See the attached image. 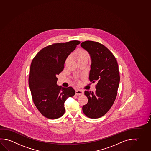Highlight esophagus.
Here are the masks:
<instances>
[{"label":"esophagus","mask_w":151,"mask_h":151,"mask_svg":"<svg viewBox=\"0 0 151 151\" xmlns=\"http://www.w3.org/2000/svg\"><path fill=\"white\" fill-rule=\"evenodd\" d=\"M83 94V92L82 91V90H77L76 91V95L80 96V95H82V94Z\"/></svg>","instance_id":"1"}]
</instances>
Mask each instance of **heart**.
<instances>
[{"instance_id": "1", "label": "heart", "mask_w": 151, "mask_h": 151, "mask_svg": "<svg viewBox=\"0 0 151 151\" xmlns=\"http://www.w3.org/2000/svg\"><path fill=\"white\" fill-rule=\"evenodd\" d=\"M74 57L75 59L78 62H80L82 60H88L89 59V55L88 53L86 51L83 49H80L77 51V52L74 53ZM69 60L70 57H68L65 60V63H67Z\"/></svg>"}]
</instances>
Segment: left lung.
I'll return each mask as SVG.
<instances>
[{
  "label": "left lung",
  "instance_id": "obj_1",
  "mask_svg": "<svg viewBox=\"0 0 151 151\" xmlns=\"http://www.w3.org/2000/svg\"><path fill=\"white\" fill-rule=\"evenodd\" d=\"M81 46L91 56L89 80L96 83L95 92H84L88 102L82 111L87 117L98 119L105 115L115 101L120 80L119 66L114 55L102 44L88 40Z\"/></svg>",
  "mask_w": 151,
  "mask_h": 151
}]
</instances>
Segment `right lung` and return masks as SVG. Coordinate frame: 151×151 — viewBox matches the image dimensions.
<instances>
[{
	"mask_svg": "<svg viewBox=\"0 0 151 151\" xmlns=\"http://www.w3.org/2000/svg\"><path fill=\"white\" fill-rule=\"evenodd\" d=\"M80 43L72 40L53 43L42 49L31 62L28 82L35 105L45 117L57 119L65 112V102L75 94L72 87L57 85L68 56Z\"/></svg>",
	"mask_w": 151,
	"mask_h": 151,
	"instance_id": "add662e5",
	"label": "right lung"
}]
</instances>
